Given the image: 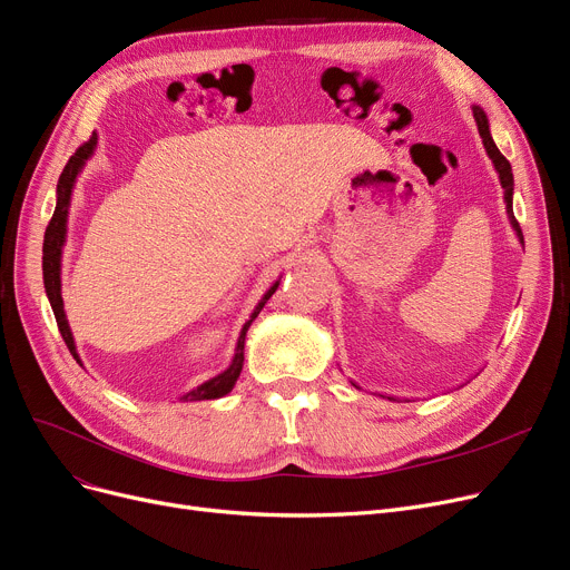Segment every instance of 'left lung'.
Returning a JSON list of instances; mask_svg holds the SVG:
<instances>
[{"mask_svg":"<svg viewBox=\"0 0 570 570\" xmlns=\"http://www.w3.org/2000/svg\"><path fill=\"white\" fill-rule=\"evenodd\" d=\"M473 118L478 122V132L482 137V144H484V151L489 156V160L493 163V169H497L499 175V181H501V188H503V203H505V212H508V220H510V228L514 230L519 244H524V235H522V228H519L517 218H514V212H512V193H514V179H512V167L510 163L503 158V154L499 151V146L493 144V137H491V130H489V118L484 114V109L480 105H473ZM356 386V384H354Z\"/></svg>","mask_w":570,"mask_h":570,"instance_id":"1","label":"left lung"}]
</instances>
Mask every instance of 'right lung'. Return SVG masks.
<instances>
[{
	"instance_id": "1",
	"label": "right lung",
	"mask_w": 570,
	"mask_h": 570,
	"mask_svg": "<svg viewBox=\"0 0 570 570\" xmlns=\"http://www.w3.org/2000/svg\"><path fill=\"white\" fill-rule=\"evenodd\" d=\"M95 148H97V132H92V137L83 146L77 148V154L69 158V163L62 169V175L58 179V190H56V212H53L51 224H48L46 235H43V261H41L46 298H48V303H51V307H53L60 335H62L65 344L69 346L71 356L77 358L79 365H83V363H81V356L77 352V342H73L69 321H67V314H65V301H62V249H65V242H67V218H69L71 193H73V186H77V179H79V175L83 171L86 163L92 158ZM279 279L263 293V298L254 307L252 316L244 321V326H242L239 337H237V344H235V354H233L230 365L224 370V373H218L216 377H212V380L203 382L200 386H195L193 391L184 393L179 401H184V403H190V401H216V399H224V395H228L235 389V384L239 380V373H242V365H244L246 331H249V326L254 324V318L261 314L265 303L272 298V293L277 291Z\"/></svg>"
}]
</instances>
